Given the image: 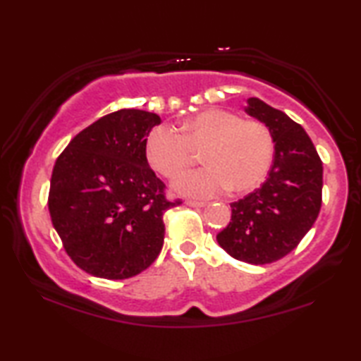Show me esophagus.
<instances>
[{
	"label": "esophagus",
	"mask_w": 361,
	"mask_h": 361,
	"mask_svg": "<svg viewBox=\"0 0 361 361\" xmlns=\"http://www.w3.org/2000/svg\"><path fill=\"white\" fill-rule=\"evenodd\" d=\"M188 207H194V209H200V207H205V202H197V200H186Z\"/></svg>",
	"instance_id": "esophagus-1"
}]
</instances>
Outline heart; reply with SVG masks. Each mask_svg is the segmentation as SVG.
<instances>
[{
  "label": "heart",
  "instance_id": "1",
  "mask_svg": "<svg viewBox=\"0 0 361 361\" xmlns=\"http://www.w3.org/2000/svg\"><path fill=\"white\" fill-rule=\"evenodd\" d=\"M178 132L166 126L149 132L146 159L159 175L175 178L202 151L204 169L181 175L173 183L178 194L212 197L223 189L243 194L264 180L274 159L271 130L259 121H242L226 109H207L183 121Z\"/></svg>",
  "mask_w": 361,
  "mask_h": 361
}]
</instances>
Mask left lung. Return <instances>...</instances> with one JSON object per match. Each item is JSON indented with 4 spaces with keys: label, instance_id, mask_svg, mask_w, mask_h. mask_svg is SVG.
<instances>
[{
    "label": "left lung",
    "instance_id": "obj_1",
    "mask_svg": "<svg viewBox=\"0 0 361 361\" xmlns=\"http://www.w3.org/2000/svg\"><path fill=\"white\" fill-rule=\"evenodd\" d=\"M245 111L271 130L276 154L261 188L231 204V221L216 240L232 258L259 266L288 255L314 226L323 167L312 140L283 111L256 97Z\"/></svg>",
    "mask_w": 361,
    "mask_h": 361
}]
</instances>
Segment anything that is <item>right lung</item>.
<instances>
[{"label":"right lung","instance_id":"add662e5","mask_svg":"<svg viewBox=\"0 0 361 361\" xmlns=\"http://www.w3.org/2000/svg\"><path fill=\"white\" fill-rule=\"evenodd\" d=\"M157 114L119 109L71 140L56 161L49 213L65 252L90 276L124 280L148 269L164 245L166 199L145 143Z\"/></svg>","mask_w":361,"mask_h":361}]
</instances>
